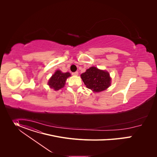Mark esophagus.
Masks as SVG:
<instances>
[{
  "label": "esophagus",
  "instance_id": "obj_1",
  "mask_svg": "<svg viewBox=\"0 0 157 157\" xmlns=\"http://www.w3.org/2000/svg\"><path fill=\"white\" fill-rule=\"evenodd\" d=\"M72 74L73 75H78V72L77 71H76V72H72Z\"/></svg>",
  "mask_w": 157,
  "mask_h": 157
}]
</instances>
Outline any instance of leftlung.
Wrapping results in <instances>:
<instances>
[{"instance_id":"left-lung-1","label":"left lung","mask_w":157,"mask_h":157,"mask_svg":"<svg viewBox=\"0 0 157 157\" xmlns=\"http://www.w3.org/2000/svg\"><path fill=\"white\" fill-rule=\"evenodd\" d=\"M86 86L94 92H100L108 88L111 84V78L106 71L92 67L81 74Z\"/></svg>"}]
</instances>
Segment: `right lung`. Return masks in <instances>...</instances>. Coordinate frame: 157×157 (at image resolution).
<instances>
[{
  "label": "right lung",
  "instance_id": "right-lung-1",
  "mask_svg": "<svg viewBox=\"0 0 157 157\" xmlns=\"http://www.w3.org/2000/svg\"><path fill=\"white\" fill-rule=\"evenodd\" d=\"M70 76L71 74L69 72L63 73L61 71L57 70L49 78L48 84L51 88L58 90L65 86L66 80Z\"/></svg>",
  "mask_w": 157,
  "mask_h": 157
}]
</instances>
